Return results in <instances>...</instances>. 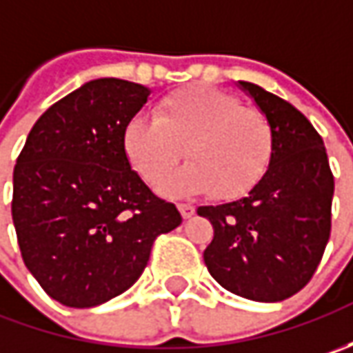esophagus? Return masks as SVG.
Listing matches in <instances>:
<instances>
[{"mask_svg": "<svg viewBox=\"0 0 353 353\" xmlns=\"http://www.w3.org/2000/svg\"><path fill=\"white\" fill-rule=\"evenodd\" d=\"M179 212L183 214L184 220H188V218H192L194 216V206H190V204H179Z\"/></svg>", "mask_w": 353, "mask_h": 353, "instance_id": "34e87169", "label": "esophagus"}]
</instances>
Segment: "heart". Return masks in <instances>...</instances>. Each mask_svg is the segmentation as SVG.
<instances>
[{"label": "heart", "mask_w": 353, "mask_h": 353, "mask_svg": "<svg viewBox=\"0 0 353 353\" xmlns=\"http://www.w3.org/2000/svg\"><path fill=\"white\" fill-rule=\"evenodd\" d=\"M129 165L151 186L186 154L191 163L161 183L167 196L212 192L232 200L248 194L265 176L275 133L261 110L241 105L234 94L188 86L157 103L155 117L135 116L121 135Z\"/></svg>", "instance_id": "heart-1"}]
</instances>
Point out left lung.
<instances>
[{
  "label": "left lung",
  "mask_w": 353,
  "mask_h": 353,
  "mask_svg": "<svg viewBox=\"0 0 353 353\" xmlns=\"http://www.w3.org/2000/svg\"><path fill=\"white\" fill-rule=\"evenodd\" d=\"M269 117L275 151L245 198L200 206L214 239L204 263L225 291L279 303L312 279L332 228L334 176L319 131L294 105L257 84L239 82Z\"/></svg>",
  "instance_id": "obj_1"
}]
</instances>
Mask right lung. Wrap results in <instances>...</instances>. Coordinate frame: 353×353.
Here are the masks:
<instances>
[{
	"label": "right lung",
	"mask_w": 353,
	"mask_h": 353,
	"mask_svg": "<svg viewBox=\"0 0 353 353\" xmlns=\"http://www.w3.org/2000/svg\"><path fill=\"white\" fill-rule=\"evenodd\" d=\"M151 90L98 78L37 119L13 169L21 257L50 299L92 308L141 277L157 236L181 225L174 204L131 170L121 135Z\"/></svg>",
	"instance_id": "add662e5"
}]
</instances>
